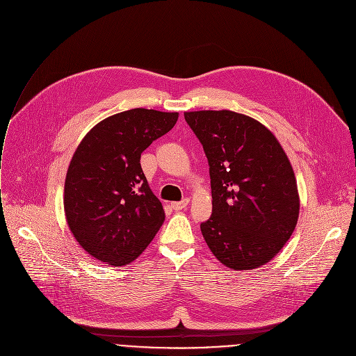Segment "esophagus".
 Listing matches in <instances>:
<instances>
[{"label":"esophagus","mask_w":356,"mask_h":356,"mask_svg":"<svg viewBox=\"0 0 356 356\" xmlns=\"http://www.w3.org/2000/svg\"><path fill=\"white\" fill-rule=\"evenodd\" d=\"M188 204H189V199H188V197L184 199V200H181V202H172V203H171V206H172L174 210H182V209H185Z\"/></svg>","instance_id":"obj_1"}]
</instances>
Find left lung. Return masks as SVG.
<instances>
[{
	"instance_id": "8db88e82",
	"label": "left lung",
	"mask_w": 356,
	"mask_h": 356,
	"mask_svg": "<svg viewBox=\"0 0 356 356\" xmlns=\"http://www.w3.org/2000/svg\"><path fill=\"white\" fill-rule=\"evenodd\" d=\"M209 161L211 216L203 238L225 266L257 269L291 238L300 197L292 164L275 134L229 109L185 112Z\"/></svg>"
}]
</instances>
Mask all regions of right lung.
Returning a JSON list of instances; mask_svg holds the SVG:
<instances>
[{
    "instance_id": "right-lung-1",
    "label": "right lung",
    "mask_w": 356,
    "mask_h": 356,
    "mask_svg": "<svg viewBox=\"0 0 356 356\" xmlns=\"http://www.w3.org/2000/svg\"><path fill=\"white\" fill-rule=\"evenodd\" d=\"M178 112L134 108L97 123L81 140L64 181L71 234L91 257L112 266L134 261L164 223L140 156L170 131Z\"/></svg>"
}]
</instances>
